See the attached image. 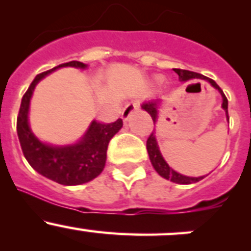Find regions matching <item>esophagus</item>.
I'll return each instance as SVG.
<instances>
[{
    "label": "esophagus",
    "instance_id": "esophagus-1",
    "mask_svg": "<svg viewBox=\"0 0 251 251\" xmlns=\"http://www.w3.org/2000/svg\"><path fill=\"white\" fill-rule=\"evenodd\" d=\"M140 108V103L137 100H133V102H130L125 108H124L123 113H121V116H123V120L126 121L136 110Z\"/></svg>",
    "mask_w": 251,
    "mask_h": 251
}]
</instances>
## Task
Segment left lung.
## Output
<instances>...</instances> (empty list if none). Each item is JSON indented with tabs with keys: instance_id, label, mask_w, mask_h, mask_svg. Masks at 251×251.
Masks as SVG:
<instances>
[{
	"instance_id": "1",
	"label": "left lung",
	"mask_w": 251,
	"mask_h": 251,
	"mask_svg": "<svg viewBox=\"0 0 251 251\" xmlns=\"http://www.w3.org/2000/svg\"><path fill=\"white\" fill-rule=\"evenodd\" d=\"M174 72L178 75V78L181 81H188V80H193V78H201V80H206L211 83V86H214L216 90H219V92L221 93L222 96V108L224 110L226 111V118L227 120H229L228 118V100H227L226 96H225L224 91L220 88V86L215 82L212 78H209L204 75L198 74V73L194 72H189V70H183V69H174ZM160 102L159 100H151V102H146L142 104V109H144L149 115L151 116L154 123H156V119H158V103ZM147 151H148L149 154V159H151V163L153 165V168L155 169V171L160 175L161 177L166 179H170L171 182H175V183H179V184H191V183H196V182H199L201 179H203L205 176H201V177H189V176H184V175H181L176 171L173 170V169L169 166V164L166 163L165 159L163 158L160 153V149H159L158 142H156L155 135L154 132H151L149 135L148 140H147Z\"/></svg>"
}]
</instances>
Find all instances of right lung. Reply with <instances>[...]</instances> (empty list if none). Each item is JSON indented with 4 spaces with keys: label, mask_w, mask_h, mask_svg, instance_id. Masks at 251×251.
I'll list each match as a JSON object with an SVG mask.
<instances>
[{
    "label": "right lung",
    "mask_w": 251,
    "mask_h": 251,
    "mask_svg": "<svg viewBox=\"0 0 251 251\" xmlns=\"http://www.w3.org/2000/svg\"><path fill=\"white\" fill-rule=\"evenodd\" d=\"M63 67L86 69L87 65L73 60L37 75L23 96L17 119V132L23 154L34 170L63 186H76L92 181L102 173L107 160L108 144L123 127V120L118 119L111 124L93 120L83 137L72 146L57 147L40 141L32 133L27 120L30 100L37 82Z\"/></svg>",
    "instance_id": "obj_1"
}]
</instances>
